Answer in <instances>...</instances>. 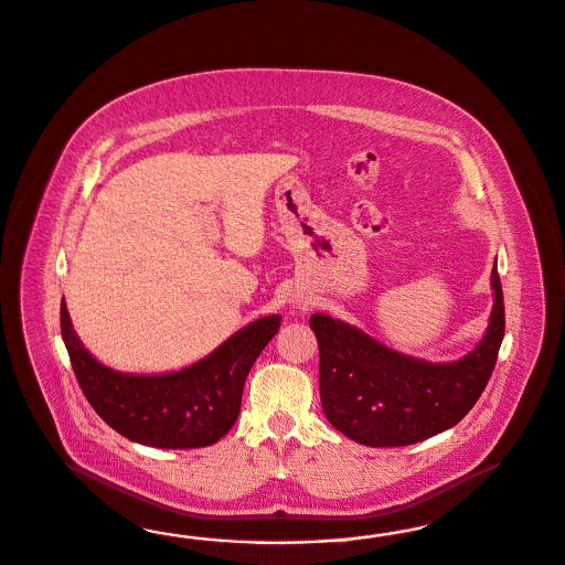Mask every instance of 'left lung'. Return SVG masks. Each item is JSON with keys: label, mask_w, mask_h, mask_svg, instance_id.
<instances>
[{"label": "left lung", "mask_w": 565, "mask_h": 565, "mask_svg": "<svg viewBox=\"0 0 565 565\" xmlns=\"http://www.w3.org/2000/svg\"><path fill=\"white\" fill-rule=\"evenodd\" d=\"M492 288L484 340L447 365L405 356L328 315H312L321 405L331 426L365 447H407L459 424L487 388L505 335L497 265Z\"/></svg>", "instance_id": "8db88e82"}]
</instances>
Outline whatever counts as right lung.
I'll return each mask as SVG.
<instances>
[{"mask_svg": "<svg viewBox=\"0 0 565 565\" xmlns=\"http://www.w3.org/2000/svg\"><path fill=\"white\" fill-rule=\"evenodd\" d=\"M279 323V315L254 321L192 367L134 375L99 365L78 342L64 300L60 305L62 340L89 405L125 438L156 448L209 447L232 429L248 371Z\"/></svg>", "mask_w": 565, "mask_h": 565, "instance_id": "1", "label": "right lung"}]
</instances>
